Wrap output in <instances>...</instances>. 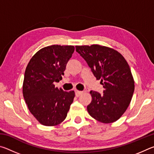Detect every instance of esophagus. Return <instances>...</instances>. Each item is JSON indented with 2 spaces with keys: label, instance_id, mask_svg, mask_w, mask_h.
Returning <instances> with one entry per match:
<instances>
[{
  "label": "esophagus",
  "instance_id": "esophagus-1",
  "mask_svg": "<svg viewBox=\"0 0 154 154\" xmlns=\"http://www.w3.org/2000/svg\"><path fill=\"white\" fill-rule=\"evenodd\" d=\"M82 94H83L82 91H78V90L75 91V95H76L77 97H79V96L82 95Z\"/></svg>",
  "mask_w": 154,
  "mask_h": 154
}]
</instances>
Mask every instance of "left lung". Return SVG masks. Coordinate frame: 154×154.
<instances>
[{"label":"left lung","mask_w":154,"mask_h":154,"mask_svg":"<svg viewBox=\"0 0 154 154\" xmlns=\"http://www.w3.org/2000/svg\"><path fill=\"white\" fill-rule=\"evenodd\" d=\"M105 90L103 94L90 91L92 102L87 109L90 116L104 124L118 120L126 111L134 90L130 66L118 51L99 45L75 46Z\"/></svg>","instance_id":"obj_1"}]
</instances>
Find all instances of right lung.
I'll return each mask as SVG.
<instances>
[{
	"label": "right lung",
	"instance_id": "add662e5",
	"mask_svg": "<svg viewBox=\"0 0 154 154\" xmlns=\"http://www.w3.org/2000/svg\"><path fill=\"white\" fill-rule=\"evenodd\" d=\"M74 51L72 45L45 47L32 57L26 69L23 96L30 113L43 126L63 122L73 102L74 91L65 92L54 82L62 80Z\"/></svg>",
	"mask_w": 154,
	"mask_h": 154
}]
</instances>
